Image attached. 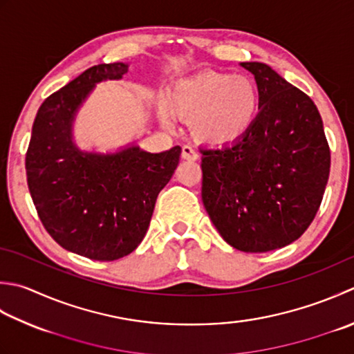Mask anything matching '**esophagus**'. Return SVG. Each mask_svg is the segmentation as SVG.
Returning a JSON list of instances; mask_svg holds the SVG:
<instances>
[{
	"mask_svg": "<svg viewBox=\"0 0 354 354\" xmlns=\"http://www.w3.org/2000/svg\"><path fill=\"white\" fill-rule=\"evenodd\" d=\"M198 156H199L198 150L193 147V145H190V144L184 145L183 147V158L184 159H192V161H195V159H198Z\"/></svg>",
	"mask_w": 354,
	"mask_h": 354,
	"instance_id": "obj_1",
	"label": "esophagus"
}]
</instances>
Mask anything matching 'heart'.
Returning a JSON list of instances; mask_svg holds the SVG:
<instances>
[{
  "label": "heart",
  "instance_id": "obj_1",
  "mask_svg": "<svg viewBox=\"0 0 354 354\" xmlns=\"http://www.w3.org/2000/svg\"><path fill=\"white\" fill-rule=\"evenodd\" d=\"M170 100L179 115L193 120V129L207 141L230 142L252 127L259 93L247 76L204 72L179 81ZM167 122L169 116L162 113Z\"/></svg>",
  "mask_w": 354,
  "mask_h": 354
}]
</instances>
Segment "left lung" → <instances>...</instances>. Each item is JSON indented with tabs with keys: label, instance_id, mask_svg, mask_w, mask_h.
<instances>
[{
	"label": "left lung",
	"instance_id": "left-lung-1",
	"mask_svg": "<svg viewBox=\"0 0 354 354\" xmlns=\"http://www.w3.org/2000/svg\"><path fill=\"white\" fill-rule=\"evenodd\" d=\"M254 75L259 113L223 147L201 149L203 203L236 250L264 253L301 238L313 223L330 175V147L315 102L262 62Z\"/></svg>",
	"mask_w": 354,
	"mask_h": 354
}]
</instances>
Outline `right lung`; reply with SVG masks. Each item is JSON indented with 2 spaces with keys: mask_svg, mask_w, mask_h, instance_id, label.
<instances>
[{
  "mask_svg": "<svg viewBox=\"0 0 354 354\" xmlns=\"http://www.w3.org/2000/svg\"><path fill=\"white\" fill-rule=\"evenodd\" d=\"M127 64H98L52 93L38 109L26 175L47 233L66 250L116 261L141 244L158 193L175 173L181 147L149 153L129 147L113 155L84 153L72 141L76 110L96 82L120 80Z\"/></svg>",
  "mask_w": 354,
  "mask_h": 354,
  "instance_id": "obj_1",
  "label": "right lung"
}]
</instances>
